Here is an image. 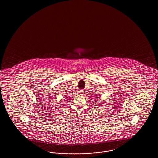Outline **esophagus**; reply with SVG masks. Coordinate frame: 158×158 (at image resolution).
I'll return each instance as SVG.
<instances>
[{
  "mask_svg": "<svg viewBox=\"0 0 158 158\" xmlns=\"http://www.w3.org/2000/svg\"><path fill=\"white\" fill-rule=\"evenodd\" d=\"M79 92H80V93H81L82 95H84V94H85V90H82V89H81V90H80Z\"/></svg>",
  "mask_w": 158,
  "mask_h": 158,
  "instance_id": "1",
  "label": "esophagus"
}]
</instances>
